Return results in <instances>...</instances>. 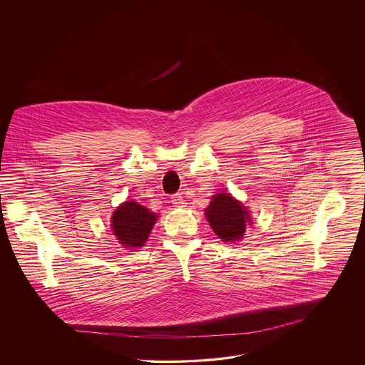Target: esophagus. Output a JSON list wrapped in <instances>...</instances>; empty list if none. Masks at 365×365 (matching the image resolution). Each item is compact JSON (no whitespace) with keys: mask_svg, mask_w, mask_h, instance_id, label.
Instances as JSON below:
<instances>
[{"mask_svg":"<svg viewBox=\"0 0 365 365\" xmlns=\"http://www.w3.org/2000/svg\"><path fill=\"white\" fill-rule=\"evenodd\" d=\"M171 201H173V204H174L175 207H183V197H182V194H179V192H176L174 195H171Z\"/></svg>","mask_w":365,"mask_h":365,"instance_id":"1","label":"esophagus"}]
</instances>
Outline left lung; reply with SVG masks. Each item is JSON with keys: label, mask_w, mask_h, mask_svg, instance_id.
I'll return each mask as SVG.
<instances>
[{"label": "left lung", "mask_w": 365, "mask_h": 365, "mask_svg": "<svg viewBox=\"0 0 365 365\" xmlns=\"http://www.w3.org/2000/svg\"><path fill=\"white\" fill-rule=\"evenodd\" d=\"M209 225L225 242L238 241L243 237L250 216L247 210L228 192L216 194L205 210Z\"/></svg>", "instance_id": "obj_1"}]
</instances>
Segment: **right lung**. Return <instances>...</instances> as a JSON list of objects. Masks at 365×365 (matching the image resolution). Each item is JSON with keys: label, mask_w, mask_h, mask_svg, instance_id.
Listing matches in <instances>:
<instances>
[{"label": "right lung", "mask_w": 365, "mask_h": 365, "mask_svg": "<svg viewBox=\"0 0 365 365\" xmlns=\"http://www.w3.org/2000/svg\"><path fill=\"white\" fill-rule=\"evenodd\" d=\"M157 216L134 201H125L112 216V230L118 241L130 247L146 242Z\"/></svg>", "instance_id": "add662e5"}]
</instances>
